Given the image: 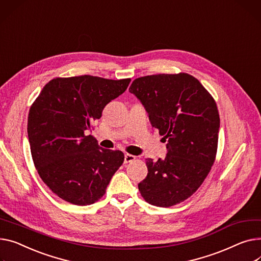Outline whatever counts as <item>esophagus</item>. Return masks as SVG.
Here are the masks:
<instances>
[{"mask_svg":"<svg viewBox=\"0 0 261 261\" xmlns=\"http://www.w3.org/2000/svg\"><path fill=\"white\" fill-rule=\"evenodd\" d=\"M134 160H135V156H134V155H132V154H129V153L125 154V164L131 163V162H133Z\"/></svg>","mask_w":261,"mask_h":261,"instance_id":"obj_1","label":"esophagus"}]
</instances>
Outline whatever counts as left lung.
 Here are the masks:
<instances>
[{
  "label": "left lung",
  "instance_id": "8db88e82",
  "mask_svg": "<svg viewBox=\"0 0 261 261\" xmlns=\"http://www.w3.org/2000/svg\"><path fill=\"white\" fill-rule=\"evenodd\" d=\"M129 91L142 101L168 149L166 159L146 161L148 175L138 190L156 206L180 203L196 192L215 162L216 101L197 79L184 72L135 79Z\"/></svg>",
  "mask_w": 261,
  "mask_h": 261
}]
</instances>
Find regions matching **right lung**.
Instances as JSON below:
<instances>
[{"label": "right lung", "mask_w": 261, "mask_h": 261, "mask_svg": "<svg viewBox=\"0 0 261 261\" xmlns=\"http://www.w3.org/2000/svg\"><path fill=\"white\" fill-rule=\"evenodd\" d=\"M130 82L92 75L56 77L31 105L27 131L33 164L46 186L65 201L94 203L123 165V152L99 148L85 132Z\"/></svg>", "instance_id": "obj_1"}]
</instances>
